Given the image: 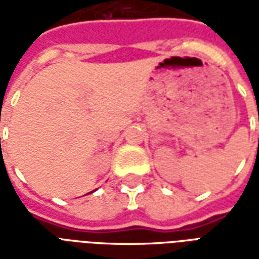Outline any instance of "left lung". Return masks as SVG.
Masks as SVG:
<instances>
[{
    "label": "left lung",
    "mask_w": 259,
    "mask_h": 259,
    "mask_svg": "<svg viewBox=\"0 0 259 259\" xmlns=\"http://www.w3.org/2000/svg\"><path fill=\"white\" fill-rule=\"evenodd\" d=\"M258 120H259V115H258Z\"/></svg>",
    "instance_id": "1"
}]
</instances>
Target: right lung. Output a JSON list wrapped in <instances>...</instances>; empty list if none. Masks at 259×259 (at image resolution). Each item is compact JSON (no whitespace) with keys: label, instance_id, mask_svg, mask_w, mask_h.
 <instances>
[{"label":"right lung","instance_id":"right-lung-1","mask_svg":"<svg viewBox=\"0 0 259 259\" xmlns=\"http://www.w3.org/2000/svg\"><path fill=\"white\" fill-rule=\"evenodd\" d=\"M91 193H93V191H91Z\"/></svg>","mask_w":259,"mask_h":259}]
</instances>
